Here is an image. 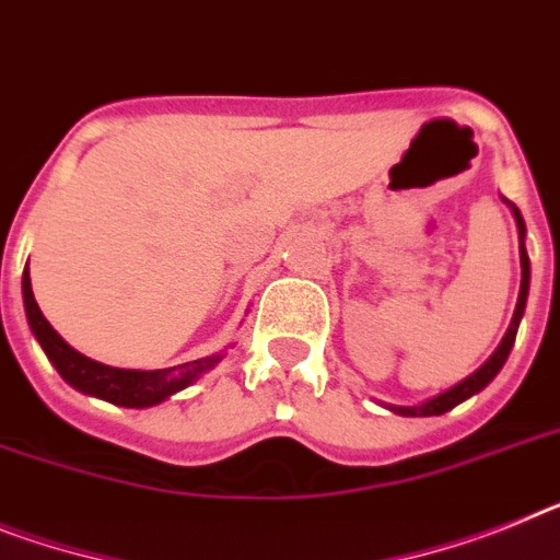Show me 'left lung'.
I'll use <instances>...</instances> for the list:
<instances>
[{"label":"left lung","instance_id":"left-lung-1","mask_svg":"<svg viewBox=\"0 0 560 560\" xmlns=\"http://www.w3.org/2000/svg\"><path fill=\"white\" fill-rule=\"evenodd\" d=\"M504 203L510 207V212H513V218H515V226H518V255H521V291H518V303H515V312H513V319H510L508 334L501 337L499 348L490 353V360H487L485 365L476 368L470 376H465V380L458 382V385H453V388L444 390V394L433 396V399H424L422 405H388V410H394V413H399V417H442V413L453 410L456 405L465 402V399H470V396H476L479 390H485L487 385L495 380V374H499L501 368H504L510 351H513L515 334H518V323H521V317H524V308H527L529 257H527V246H524V237H527L524 218H521V212L513 207V203H510V200H504Z\"/></svg>","mask_w":560,"mask_h":560}]
</instances>
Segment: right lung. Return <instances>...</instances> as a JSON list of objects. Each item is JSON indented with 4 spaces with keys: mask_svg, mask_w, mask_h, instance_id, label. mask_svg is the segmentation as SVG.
Segmentation results:
<instances>
[{
    "mask_svg": "<svg viewBox=\"0 0 560 560\" xmlns=\"http://www.w3.org/2000/svg\"><path fill=\"white\" fill-rule=\"evenodd\" d=\"M22 300H25V317L33 337L47 353V360L59 371L67 385L88 396H98L104 402L121 405V408H152L170 399L172 394L189 388L200 374L212 371L223 360V353L203 357V360L184 362L175 368H158V371H132V368H113L95 362L75 348H70L59 331L50 326L42 314L39 303L33 298L31 271L22 275Z\"/></svg>",
    "mask_w": 560,
    "mask_h": 560,
    "instance_id": "1",
    "label": "right lung"
}]
</instances>
